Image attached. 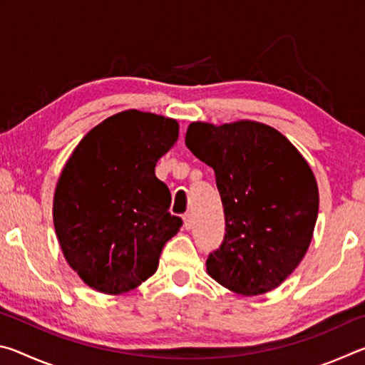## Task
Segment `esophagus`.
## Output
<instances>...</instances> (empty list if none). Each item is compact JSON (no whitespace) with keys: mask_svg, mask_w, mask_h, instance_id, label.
<instances>
[{"mask_svg":"<svg viewBox=\"0 0 365 365\" xmlns=\"http://www.w3.org/2000/svg\"><path fill=\"white\" fill-rule=\"evenodd\" d=\"M183 227L187 228V230H191V228H193V215L190 212L183 215Z\"/></svg>","mask_w":365,"mask_h":365,"instance_id":"esophagus-1","label":"esophagus"}]
</instances>
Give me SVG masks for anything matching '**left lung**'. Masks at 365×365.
Returning <instances> with one entry per match:
<instances>
[{"instance_id": "8db88e82", "label": "left lung", "mask_w": 365, "mask_h": 365, "mask_svg": "<svg viewBox=\"0 0 365 365\" xmlns=\"http://www.w3.org/2000/svg\"><path fill=\"white\" fill-rule=\"evenodd\" d=\"M185 145L211 165L225 237L207 274L238 294L267 293L298 267L319 212L317 182L287 137L265 123L191 122Z\"/></svg>"}]
</instances>
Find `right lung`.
I'll return each mask as SVG.
<instances>
[{"label":"right lung","mask_w":365,"mask_h":365,"mask_svg":"<svg viewBox=\"0 0 365 365\" xmlns=\"http://www.w3.org/2000/svg\"><path fill=\"white\" fill-rule=\"evenodd\" d=\"M177 138V120L123 110L91 128L61 172L54 228L66 261L96 292L122 294L141 285L180 230L168 185L154 174Z\"/></svg>","instance_id":"1"}]
</instances>
